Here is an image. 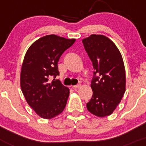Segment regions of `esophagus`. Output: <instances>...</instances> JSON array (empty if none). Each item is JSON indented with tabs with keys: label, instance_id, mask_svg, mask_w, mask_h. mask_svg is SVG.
Returning <instances> with one entry per match:
<instances>
[{
	"label": "esophagus",
	"instance_id": "1",
	"mask_svg": "<svg viewBox=\"0 0 146 146\" xmlns=\"http://www.w3.org/2000/svg\"><path fill=\"white\" fill-rule=\"evenodd\" d=\"M72 87L74 88H80L81 87V85L80 84H78V85H76V86H73Z\"/></svg>",
	"mask_w": 146,
	"mask_h": 146
}]
</instances>
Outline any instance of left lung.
<instances>
[{
  "label": "left lung",
  "mask_w": 146,
  "mask_h": 146,
  "mask_svg": "<svg viewBox=\"0 0 146 146\" xmlns=\"http://www.w3.org/2000/svg\"><path fill=\"white\" fill-rule=\"evenodd\" d=\"M82 42L94 69L91 85L93 96L86 107L96 116H108L126 91L123 58L116 45L105 36L92 34Z\"/></svg>",
  "instance_id": "obj_1"
}]
</instances>
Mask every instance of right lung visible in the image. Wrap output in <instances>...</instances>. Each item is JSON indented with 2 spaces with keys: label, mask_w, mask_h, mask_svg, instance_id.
I'll return each mask as SVG.
<instances>
[{
  "label": "right lung",
  "mask_w": 146,
  "mask_h": 146,
  "mask_svg": "<svg viewBox=\"0 0 146 146\" xmlns=\"http://www.w3.org/2000/svg\"><path fill=\"white\" fill-rule=\"evenodd\" d=\"M75 42L47 35L33 42L25 53L20 73V86L25 100L41 118L50 119L63 112L69 89L54 78L59 75L58 62Z\"/></svg>",
  "instance_id": "right-lung-1"
}]
</instances>
